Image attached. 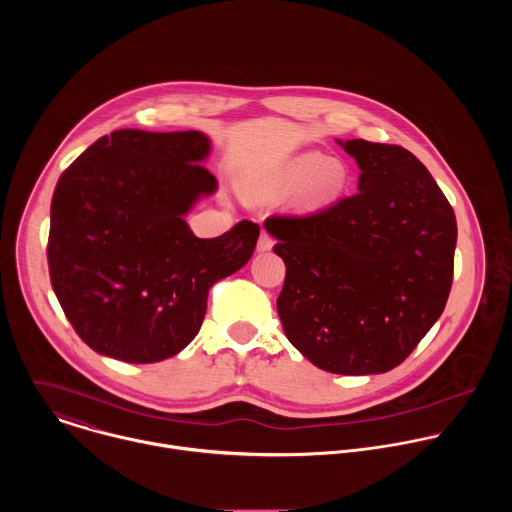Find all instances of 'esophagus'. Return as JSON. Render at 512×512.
I'll list each match as a JSON object with an SVG mask.
<instances>
[{"label": "esophagus", "instance_id": "obj_1", "mask_svg": "<svg viewBox=\"0 0 512 512\" xmlns=\"http://www.w3.org/2000/svg\"><path fill=\"white\" fill-rule=\"evenodd\" d=\"M273 249V239L267 231H261V237L257 241V251L259 253H265V251H271Z\"/></svg>", "mask_w": 512, "mask_h": 512}]
</instances>
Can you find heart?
Instances as JSON below:
<instances>
[{"label": "heart", "mask_w": 512, "mask_h": 512, "mask_svg": "<svg viewBox=\"0 0 512 512\" xmlns=\"http://www.w3.org/2000/svg\"><path fill=\"white\" fill-rule=\"evenodd\" d=\"M348 186V170L340 160H326L318 152L300 154L281 166L267 184V196L281 198L298 187V206L320 212L336 204Z\"/></svg>", "instance_id": "b5f03b06"}]
</instances>
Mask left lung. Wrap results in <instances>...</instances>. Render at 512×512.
Returning <instances> with one entry per match:
<instances>
[{
  "label": "left lung",
  "instance_id": "left-lung-1",
  "mask_svg": "<svg viewBox=\"0 0 512 512\" xmlns=\"http://www.w3.org/2000/svg\"><path fill=\"white\" fill-rule=\"evenodd\" d=\"M358 192L308 216H269L285 263L277 314L318 369L379 375L401 364L442 316L454 277V208L401 145L338 141Z\"/></svg>",
  "mask_w": 512,
  "mask_h": 512
}]
</instances>
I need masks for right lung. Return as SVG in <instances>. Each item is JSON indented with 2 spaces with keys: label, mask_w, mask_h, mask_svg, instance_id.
<instances>
[{
  "label": "right lung",
  "mask_w": 512,
  "mask_h": 512,
  "mask_svg": "<svg viewBox=\"0 0 512 512\" xmlns=\"http://www.w3.org/2000/svg\"><path fill=\"white\" fill-rule=\"evenodd\" d=\"M200 131L119 129L60 176L50 204L54 294L85 344L133 364L178 354L198 334L208 289L253 255L259 225L198 239L186 212L216 190Z\"/></svg>",
  "instance_id": "add662e5"
}]
</instances>
